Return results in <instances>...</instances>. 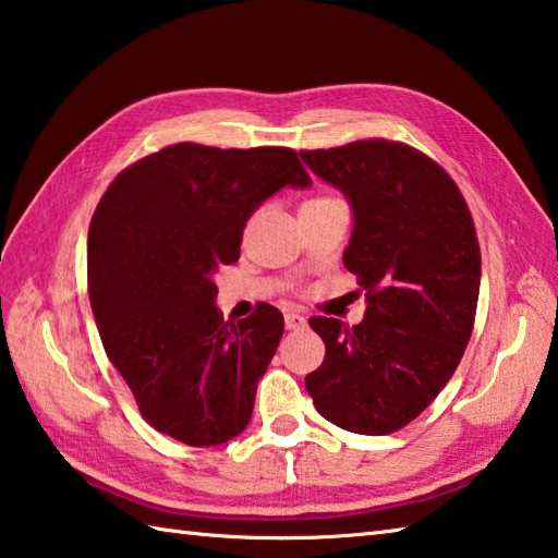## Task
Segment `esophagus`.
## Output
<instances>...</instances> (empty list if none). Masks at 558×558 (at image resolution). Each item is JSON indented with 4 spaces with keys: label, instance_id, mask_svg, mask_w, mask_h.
Here are the masks:
<instances>
[{
    "label": "esophagus",
    "instance_id": "esophagus-1",
    "mask_svg": "<svg viewBox=\"0 0 558 558\" xmlns=\"http://www.w3.org/2000/svg\"><path fill=\"white\" fill-rule=\"evenodd\" d=\"M283 323H287V329H301L305 325V317L299 313H287L283 315Z\"/></svg>",
    "mask_w": 558,
    "mask_h": 558
}]
</instances>
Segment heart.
<instances>
[{"label": "heart", "mask_w": 558, "mask_h": 558, "mask_svg": "<svg viewBox=\"0 0 558 558\" xmlns=\"http://www.w3.org/2000/svg\"><path fill=\"white\" fill-rule=\"evenodd\" d=\"M332 197H323V199H311V202H305V204H315V202H329Z\"/></svg>", "instance_id": "b5f03b06"}]
</instances>
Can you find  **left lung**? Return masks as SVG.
<instances>
[{
    "mask_svg": "<svg viewBox=\"0 0 558 558\" xmlns=\"http://www.w3.org/2000/svg\"><path fill=\"white\" fill-rule=\"evenodd\" d=\"M354 211L344 267L366 291L363 323L311 317L325 342L305 390L327 422L388 436L424 412L474 327L482 255L468 202L436 161L388 140L301 151Z\"/></svg>",
    "mask_w": 558,
    "mask_h": 558,
    "instance_id": "left-lung-1",
    "label": "left lung"
}]
</instances>
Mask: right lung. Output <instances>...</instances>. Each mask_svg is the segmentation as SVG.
<instances>
[{
  "label": "right lung",
  "mask_w": 558,
  "mask_h": 558,
  "mask_svg": "<svg viewBox=\"0 0 558 558\" xmlns=\"http://www.w3.org/2000/svg\"><path fill=\"white\" fill-rule=\"evenodd\" d=\"M287 185H311L291 149L185 142L124 168L90 219L88 299L106 354L146 422L185 446H221L253 416L283 315L259 303L226 323L214 277Z\"/></svg>",
  "instance_id": "add662e5"
}]
</instances>
